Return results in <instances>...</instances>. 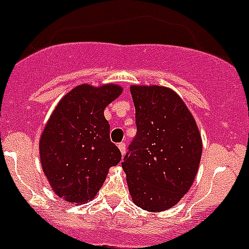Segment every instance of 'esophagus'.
Here are the masks:
<instances>
[{
  "mask_svg": "<svg viewBox=\"0 0 249 249\" xmlns=\"http://www.w3.org/2000/svg\"><path fill=\"white\" fill-rule=\"evenodd\" d=\"M118 147H119L120 152H122V156H124L125 152H126V145H125V142H120L119 145H118Z\"/></svg>",
  "mask_w": 249,
  "mask_h": 249,
  "instance_id": "obj_1",
  "label": "esophagus"
}]
</instances>
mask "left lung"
<instances>
[{"label": "left lung", "mask_w": 249, "mask_h": 249, "mask_svg": "<svg viewBox=\"0 0 249 249\" xmlns=\"http://www.w3.org/2000/svg\"><path fill=\"white\" fill-rule=\"evenodd\" d=\"M136 136L122 162L132 201L147 211L174 206L192 187L201 159V136L177 93L131 86Z\"/></svg>", "instance_id": "1"}]
</instances>
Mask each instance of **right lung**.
<instances>
[{"label": "right lung", "instance_id": "add662e5", "mask_svg": "<svg viewBox=\"0 0 249 249\" xmlns=\"http://www.w3.org/2000/svg\"><path fill=\"white\" fill-rule=\"evenodd\" d=\"M122 90L117 85L77 86L60 101L41 134L43 171L55 194L69 203L94 198L108 169L122 160L104 118L106 107Z\"/></svg>", "mask_w": 249, "mask_h": 249}]
</instances>
